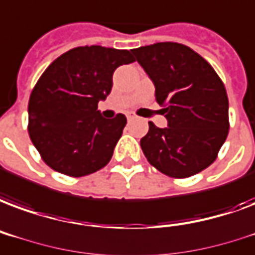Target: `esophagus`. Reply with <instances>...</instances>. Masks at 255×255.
I'll return each mask as SVG.
<instances>
[{
  "instance_id": "1",
  "label": "esophagus",
  "mask_w": 255,
  "mask_h": 255,
  "mask_svg": "<svg viewBox=\"0 0 255 255\" xmlns=\"http://www.w3.org/2000/svg\"><path fill=\"white\" fill-rule=\"evenodd\" d=\"M126 118H128V121H133L135 118V116H133V114H128V116H126Z\"/></svg>"
}]
</instances>
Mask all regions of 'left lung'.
<instances>
[{
    "label": "left lung",
    "mask_w": 255,
    "mask_h": 255,
    "mask_svg": "<svg viewBox=\"0 0 255 255\" xmlns=\"http://www.w3.org/2000/svg\"><path fill=\"white\" fill-rule=\"evenodd\" d=\"M156 87L168 126L149 122L141 148L165 175L184 179L216 160L229 134V98L211 64L187 45L156 43L131 49Z\"/></svg>",
    "instance_id": "1"
}]
</instances>
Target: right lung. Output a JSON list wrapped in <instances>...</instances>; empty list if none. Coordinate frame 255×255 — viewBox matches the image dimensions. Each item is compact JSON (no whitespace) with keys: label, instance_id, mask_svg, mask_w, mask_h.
<instances>
[{"label":"right lung","instance_id":"1","mask_svg":"<svg viewBox=\"0 0 255 255\" xmlns=\"http://www.w3.org/2000/svg\"><path fill=\"white\" fill-rule=\"evenodd\" d=\"M135 59L128 49L86 45L53 60L32 90L28 131L48 166L80 177L110 161L126 117L106 120L98 110L113 87V74Z\"/></svg>","mask_w":255,"mask_h":255}]
</instances>
